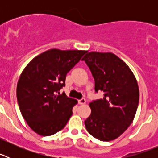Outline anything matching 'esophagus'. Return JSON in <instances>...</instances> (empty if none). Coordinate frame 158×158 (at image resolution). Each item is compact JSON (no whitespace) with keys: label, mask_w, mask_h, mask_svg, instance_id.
Instances as JSON below:
<instances>
[{"label":"esophagus","mask_w":158,"mask_h":158,"mask_svg":"<svg viewBox=\"0 0 158 158\" xmlns=\"http://www.w3.org/2000/svg\"><path fill=\"white\" fill-rule=\"evenodd\" d=\"M78 103L80 104H85L86 103V100L85 98H82L81 99V100H78Z\"/></svg>","instance_id":"esophagus-1"}]
</instances>
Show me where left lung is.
I'll return each instance as SVG.
<instances>
[{"label": "left lung", "instance_id": "8db88e82", "mask_svg": "<svg viewBox=\"0 0 158 158\" xmlns=\"http://www.w3.org/2000/svg\"><path fill=\"white\" fill-rule=\"evenodd\" d=\"M85 61L95 80V91L104 96L89 104L91 115L85 121L94 138L109 142L120 136L133 122L139 102V89L133 72L111 52H89Z\"/></svg>", "mask_w": 158, "mask_h": 158}]
</instances>
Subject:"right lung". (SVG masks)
Here are the masks:
<instances>
[{"mask_svg": "<svg viewBox=\"0 0 158 158\" xmlns=\"http://www.w3.org/2000/svg\"><path fill=\"white\" fill-rule=\"evenodd\" d=\"M86 52L51 49L35 57L21 73L16 87L18 104L23 118L36 134L52 135L69 121L77 100L58 91L65 86L67 73Z\"/></svg>", "mask_w": 158, "mask_h": 158, "instance_id": "right-lung-1", "label": "right lung"}]
</instances>
